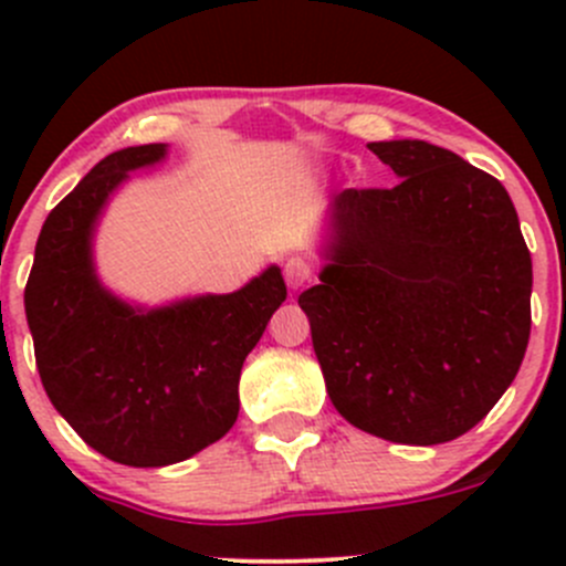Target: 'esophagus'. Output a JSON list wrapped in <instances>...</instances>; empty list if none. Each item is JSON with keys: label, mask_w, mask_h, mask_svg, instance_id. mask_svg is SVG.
Listing matches in <instances>:
<instances>
[{"label": "esophagus", "mask_w": 566, "mask_h": 566, "mask_svg": "<svg viewBox=\"0 0 566 566\" xmlns=\"http://www.w3.org/2000/svg\"><path fill=\"white\" fill-rule=\"evenodd\" d=\"M284 279H287L290 290H301L312 279V265L306 260H301V256H290L284 262Z\"/></svg>", "instance_id": "1"}]
</instances>
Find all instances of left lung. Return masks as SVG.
<instances>
[{"instance_id":"1","label":"left lung","mask_w":566,"mask_h":566,"mask_svg":"<svg viewBox=\"0 0 566 566\" xmlns=\"http://www.w3.org/2000/svg\"><path fill=\"white\" fill-rule=\"evenodd\" d=\"M394 188H347L323 219L319 284L298 295L334 408L391 443L471 430L531 334V254L510 193L452 150L369 142Z\"/></svg>"}]
</instances>
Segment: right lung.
<instances>
[{
	"instance_id": "1",
	"label": "right lung",
	"mask_w": 566,
	"mask_h": 566,
	"mask_svg": "<svg viewBox=\"0 0 566 566\" xmlns=\"http://www.w3.org/2000/svg\"><path fill=\"white\" fill-rule=\"evenodd\" d=\"M167 156L169 145H136L95 164L45 219L24 290L51 405L95 452L134 468L188 460L232 430L243 361L287 298L279 265L235 293L158 306L101 282L95 232L108 202Z\"/></svg>"
}]
</instances>
